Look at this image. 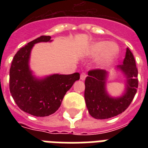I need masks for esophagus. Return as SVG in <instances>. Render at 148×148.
<instances>
[{"instance_id":"obj_1","label":"esophagus","mask_w":148,"mask_h":148,"mask_svg":"<svg viewBox=\"0 0 148 148\" xmlns=\"http://www.w3.org/2000/svg\"><path fill=\"white\" fill-rule=\"evenodd\" d=\"M86 77H87V74H86V73H81V80H82V81H84L86 78Z\"/></svg>"}]
</instances>
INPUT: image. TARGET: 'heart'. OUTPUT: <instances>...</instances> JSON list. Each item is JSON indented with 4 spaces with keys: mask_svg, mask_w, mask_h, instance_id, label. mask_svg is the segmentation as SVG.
Returning a JSON list of instances; mask_svg holds the SVG:
<instances>
[{
    "mask_svg": "<svg viewBox=\"0 0 148 148\" xmlns=\"http://www.w3.org/2000/svg\"><path fill=\"white\" fill-rule=\"evenodd\" d=\"M119 47L114 43H110L106 40H101L93 44L87 51V54L89 57L95 58L99 54L103 53L101 58V64L110 62V60L116 58L119 53Z\"/></svg>",
    "mask_w": 148,
    "mask_h": 148,
    "instance_id": "b5f03b06",
    "label": "heart"
}]
</instances>
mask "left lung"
<instances>
[{"label":"left lung","instance_id":"left-lung-1","mask_svg":"<svg viewBox=\"0 0 148 148\" xmlns=\"http://www.w3.org/2000/svg\"><path fill=\"white\" fill-rule=\"evenodd\" d=\"M126 77L125 91L118 97H110L106 90L108 72L95 69L88 71L85 79L84 98L88 112L96 119H108L121 114L128 108L138 87V68L133 53L127 48L123 64L117 66Z\"/></svg>","mask_w":148,"mask_h":148}]
</instances>
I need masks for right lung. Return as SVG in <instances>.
Returning a JSON list of instances; mask_svg holds the SVG:
<instances>
[{
  "label": "right lung",
  "mask_w": 148,
  "mask_h": 148,
  "mask_svg": "<svg viewBox=\"0 0 148 148\" xmlns=\"http://www.w3.org/2000/svg\"><path fill=\"white\" fill-rule=\"evenodd\" d=\"M50 36L40 38L21 47L14 57L10 68V91L21 110L36 117L52 114L60 108L65 94L76 81L79 73L52 74L37 78L30 69L29 60L34 45L51 42Z\"/></svg>",
  "instance_id": "obj_1"
}]
</instances>
